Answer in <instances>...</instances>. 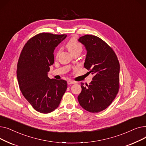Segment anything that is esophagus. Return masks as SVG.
Wrapping results in <instances>:
<instances>
[{"instance_id": "obj_1", "label": "esophagus", "mask_w": 146, "mask_h": 146, "mask_svg": "<svg viewBox=\"0 0 146 146\" xmlns=\"http://www.w3.org/2000/svg\"><path fill=\"white\" fill-rule=\"evenodd\" d=\"M77 82H75V81H73V80H67V83L68 85H72V84H74V83H76Z\"/></svg>"}]
</instances>
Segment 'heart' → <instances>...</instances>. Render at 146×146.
Instances as JSON below:
<instances>
[{"mask_svg":"<svg viewBox=\"0 0 146 146\" xmlns=\"http://www.w3.org/2000/svg\"><path fill=\"white\" fill-rule=\"evenodd\" d=\"M67 47L72 53L75 52L76 51H82L83 49L82 44L77 40L76 38H72L69 40L67 44ZM61 51V49L59 48L56 53V56H58Z\"/></svg>","mask_w":146,"mask_h":146,"instance_id":"heart-1","label":"heart"}]
</instances>
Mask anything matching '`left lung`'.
<instances>
[{"instance_id":"obj_1","label":"left lung","mask_w":146,"mask_h":146,"mask_svg":"<svg viewBox=\"0 0 146 146\" xmlns=\"http://www.w3.org/2000/svg\"><path fill=\"white\" fill-rule=\"evenodd\" d=\"M79 42L87 50L84 67L94 75L86 86L81 83L78 99L83 109L92 113L102 111L115 98L119 88V63L115 52L100 38L85 35Z\"/></svg>"}]
</instances>
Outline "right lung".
I'll return each instance as SVG.
<instances>
[{
    "mask_svg": "<svg viewBox=\"0 0 146 146\" xmlns=\"http://www.w3.org/2000/svg\"><path fill=\"white\" fill-rule=\"evenodd\" d=\"M66 34L42 33L27 41L17 64V79L22 95L38 112L48 113L58 106L67 88L66 80L50 79L54 51Z\"/></svg>",
    "mask_w": 146,
    "mask_h": 146,
    "instance_id": "right-lung-1",
    "label": "right lung"
}]
</instances>
